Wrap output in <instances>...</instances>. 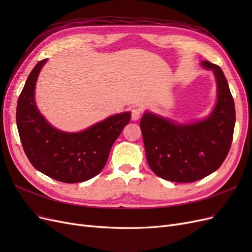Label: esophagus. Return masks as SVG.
I'll list each match as a JSON object with an SVG mask.
<instances>
[{
	"instance_id": "34e87169",
	"label": "esophagus",
	"mask_w": 252,
	"mask_h": 252,
	"mask_svg": "<svg viewBox=\"0 0 252 252\" xmlns=\"http://www.w3.org/2000/svg\"><path fill=\"white\" fill-rule=\"evenodd\" d=\"M141 117V109L139 108H133L131 110V120L132 121H138Z\"/></svg>"
}]
</instances>
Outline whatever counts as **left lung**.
<instances>
[{
    "label": "left lung",
    "mask_w": 252,
    "mask_h": 252,
    "mask_svg": "<svg viewBox=\"0 0 252 252\" xmlns=\"http://www.w3.org/2000/svg\"><path fill=\"white\" fill-rule=\"evenodd\" d=\"M213 70L218 102L210 116L192 124H178L145 112L140 127L150 169L159 178L177 183L199 181L215 172L229 152L235 124V108L220 67L204 61Z\"/></svg>",
    "instance_id": "left-lung-1"
}]
</instances>
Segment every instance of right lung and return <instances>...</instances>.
Segmentation results:
<instances>
[{
    "label": "right lung",
    "instance_id": "add662e5",
    "mask_svg": "<svg viewBox=\"0 0 252 252\" xmlns=\"http://www.w3.org/2000/svg\"><path fill=\"white\" fill-rule=\"evenodd\" d=\"M47 60L37 63L19 96L17 126L23 149L35 169L63 183H80L100 173L112 145L130 121V113L109 117L86 130L68 133L47 123L37 110L34 87Z\"/></svg>",
    "mask_w": 252,
    "mask_h": 252
}]
</instances>
